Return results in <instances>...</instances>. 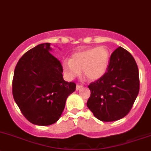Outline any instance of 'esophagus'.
I'll use <instances>...</instances> for the list:
<instances>
[{"mask_svg":"<svg viewBox=\"0 0 151 151\" xmlns=\"http://www.w3.org/2000/svg\"><path fill=\"white\" fill-rule=\"evenodd\" d=\"M81 88H82L81 85H78V84L76 85V91H78V90Z\"/></svg>","mask_w":151,"mask_h":151,"instance_id":"1","label":"esophagus"}]
</instances>
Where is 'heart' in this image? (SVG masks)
<instances>
[{
	"label": "heart",
	"mask_w": 151,
	"mask_h": 151,
	"mask_svg": "<svg viewBox=\"0 0 151 151\" xmlns=\"http://www.w3.org/2000/svg\"><path fill=\"white\" fill-rule=\"evenodd\" d=\"M110 53L105 46L91 48L74 53L71 59H65L63 69L70 80L78 77L81 73L88 81L102 78L108 69Z\"/></svg>",
	"instance_id": "1"
}]
</instances>
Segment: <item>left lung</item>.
Listing matches in <instances>:
<instances>
[{"label":"left lung","instance_id":"left-lung-1","mask_svg":"<svg viewBox=\"0 0 151 151\" xmlns=\"http://www.w3.org/2000/svg\"><path fill=\"white\" fill-rule=\"evenodd\" d=\"M86 105L102 122H114L127 116L139 90V70L134 57L122 47L110 56L107 72L88 85Z\"/></svg>","mask_w":151,"mask_h":151}]
</instances>
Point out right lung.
Segmentation results:
<instances>
[{
  "instance_id": "right-lung-1",
  "label": "right lung",
  "mask_w": 151,
  "mask_h": 151,
  "mask_svg": "<svg viewBox=\"0 0 151 151\" xmlns=\"http://www.w3.org/2000/svg\"><path fill=\"white\" fill-rule=\"evenodd\" d=\"M52 49L49 43L31 49L19 59L14 73V99L24 117L35 125L57 122L76 88L75 83L63 79V67Z\"/></svg>"
}]
</instances>
